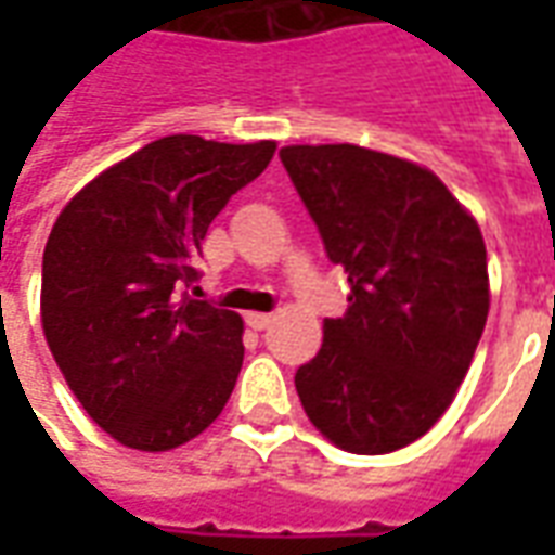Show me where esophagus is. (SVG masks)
I'll use <instances>...</instances> for the list:
<instances>
[{"label": "esophagus", "mask_w": 555, "mask_h": 555, "mask_svg": "<svg viewBox=\"0 0 555 555\" xmlns=\"http://www.w3.org/2000/svg\"><path fill=\"white\" fill-rule=\"evenodd\" d=\"M246 324L253 326V330H267V326L273 324V314H270V312H249V314H246Z\"/></svg>", "instance_id": "34e87169"}]
</instances>
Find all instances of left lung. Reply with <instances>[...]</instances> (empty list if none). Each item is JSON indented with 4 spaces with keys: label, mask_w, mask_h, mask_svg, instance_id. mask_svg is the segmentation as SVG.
<instances>
[{
    "label": "left lung",
    "mask_w": 555,
    "mask_h": 555,
    "mask_svg": "<svg viewBox=\"0 0 555 555\" xmlns=\"http://www.w3.org/2000/svg\"><path fill=\"white\" fill-rule=\"evenodd\" d=\"M291 183L345 267L348 312L297 369L306 416L345 452L418 440L452 404L488 321L476 219L434 171L360 145H288Z\"/></svg>",
    "instance_id": "1"
}]
</instances>
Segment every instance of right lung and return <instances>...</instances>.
Masks as SVG:
<instances>
[{"instance_id": "right-lung-1", "label": "right lung", "mask_w": 555, "mask_h": 555, "mask_svg": "<svg viewBox=\"0 0 555 555\" xmlns=\"http://www.w3.org/2000/svg\"><path fill=\"white\" fill-rule=\"evenodd\" d=\"M276 142L163 137L82 186L43 249L41 324L67 386L109 437L169 452L222 413L243 365L237 312L181 285L207 225Z\"/></svg>"}]
</instances>
